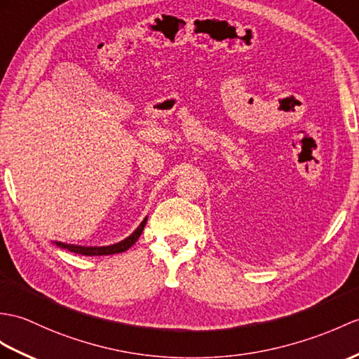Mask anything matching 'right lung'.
<instances>
[{
    "label": "right lung",
    "mask_w": 359,
    "mask_h": 359,
    "mask_svg": "<svg viewBox=\"0 0 359 359\" xmlns=\"http://www.w3.org/2000/svg\"><path fill=\"white\" fill-rule=\"evenodd\" d=\"M147 217L142 220V223L137 226V229L133 232L131 236H128L125 240L119 241V243H114L110 246H79V245H67V243H61V241H53L56 246H60L62 249H69L70 252L74 254H81V255H111V254H119L127 251L133 245L136 243L137 238L140 237L142 231H144L145 224H147Z\"/></svg>",
    "instance_id": "obj_1"
}]
</instances>
